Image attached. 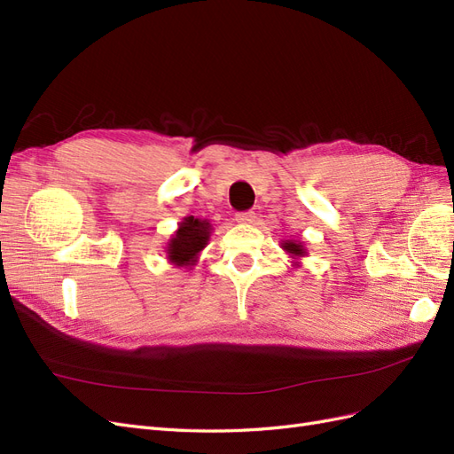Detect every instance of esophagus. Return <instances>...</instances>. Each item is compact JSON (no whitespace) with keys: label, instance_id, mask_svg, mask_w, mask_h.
I'll return each mask as SVG.
<instances>
[{"label":"esophagus","instance_id":"esophagus-1","mask_svg":"<svg viewBox=\"0 0 454 454\" xmlns=\"http://www.w3.org/2000/svg\"><path fill=\"white\" fill-rule=\"evenodd\" d=\"M235 219L239 223H252L254 219H255V214L252 212V210H246V212H239L237 215H235Z\"/></svg>","mask_w":454,"mask_h":454}]
</instances>
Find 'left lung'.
I'll use <instances>...</instances> for the list:
<instances>
[{"label": "left lung", "mask_w": 454, "mask_h": 454, "mask_svg": "<svg viewBox=\"0 0 454 454\" xmlns=\"http://www.w3.org/2000/svg\"><path fill=\"white\" fill-rule=\"evenodd\" d=\"M284 248L290 252V254H294V255H303L305 254L303 248H301V244H295V242H286Z\"/></svg>", "instance_id": "left-lung-1"}]
</instances>
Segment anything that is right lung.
I'll return each instance as SVG.
<instances>
[{"mask_svg":"<svg viewBox=\"0 0 454 454\" xmlns=\"http://www.w3.org/2000/svg\"><path fill=\"white\" fill-rule=\"evenodd\" d=\"M210 239V223L189 215L168 244V259L176 265H189Z\"/></svg>","mask_w":454,"mask_h":454,"instance_id":"1","label":"right lung"}]
</instances>
